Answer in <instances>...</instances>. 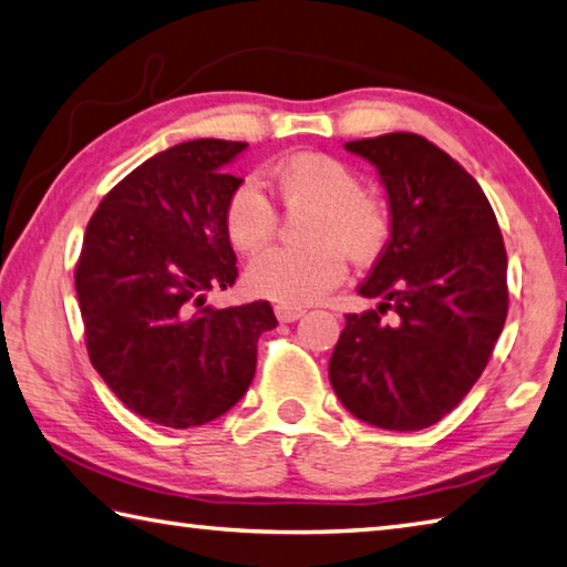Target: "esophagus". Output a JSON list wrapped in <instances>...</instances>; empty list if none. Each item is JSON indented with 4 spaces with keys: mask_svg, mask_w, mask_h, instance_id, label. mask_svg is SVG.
<instances>
[{
    "mask_svg": "<svg viewBox=\"0 0 567 567\" xmlns=\"http://www.w3.org/2000/svg\"><path fill=\"white\" fill-rule=\"evenodd\" d=\"M275 315L280 322H295V319H300L305 315V310H300V307H287V305H277L275 307Z\"/></svg>",
    "mask_w": 567,
    "mask_h": 567,
    "instance_id": "obj_1",
    "label": "esophagus"
}]
</instances>
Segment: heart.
<instances>
[{
  "label": "heart",
  "mask_w": 567,
  "mask_h": 567,
  "mask_svg": "<svg viewBox=\"0 0 567 567\" xmlns=\"http://www.w3.org/2000/svg\"><path fill=\"white\" fill-rule=\"evenodd\" d=\"M287 208L315 205L307 248H272L257 255L248 267V285L257 297L287 307L312 305L344 280L347 252L372 260L389 238L386 203L362 188L359 173L329 153L305 151L275 163L270 171ZM275 203L262 185L245 178L225 203V233L233 248L245 255L260 252L275 238Z\"/></svg>",
  "instance_id": "obj_1"
}]
</instances>
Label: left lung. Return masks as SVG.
<instances>
[{
	"mask_svg": "<svg viewBox=\"0 0 567 567\" xmlns=\"http://www.w3.org/2000/svg\"><path fill=\"white\" fill-rule=\"evenodd\" d=\"M379 168L391 238L347 315L329 382L357 419L419 431L444 419L486 369L508 315V257L486 193L419 133L344 143ZM390 319H385V315Z\"/></svg>",
	"mask_w": 567,
	"mask_h": 567,
	"instance_id": "left-lung-1",
	"label": "left lung"
}]
</instances>
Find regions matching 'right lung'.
<instances>
[{
  "label": "right lung",
  "mask_w": 567,
  "mask_h": 567,
  "mask_svg": "<svg viewBox=\"0 0 567 567\" xmlns=\"http://www.w3.org/2000/svg\"><path fill=\"white\" fill-rule=\"evenodd\" d=\"M243 141L198 138L141 163L99 203L76 260L86 352L133 414L168 429L208 424L248 391L257 339L277 324L257 300L213 310L238 277L225 203Z\"/></svg>",
  "instance_id": "obj_1"
}]
</instances>
